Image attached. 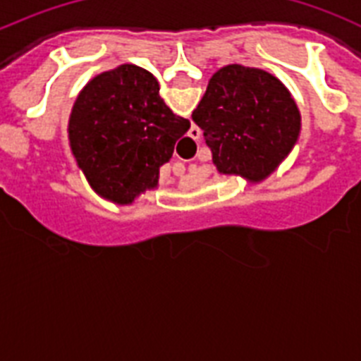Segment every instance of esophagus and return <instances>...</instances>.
Segmentation results:
<instances>
[{"instance_id":"34e87169","label":"esophagus","mask_w":361,"mask_h":361,"mask_svg":"<svg viewBox=\"0 0 361 361\" xmlns=\"http://www.w3.org/2000/svg\"><path fill=\"white\" fill-rule=\"evenodd\" d=\"M190 137L193 139V141H197V139L200 137V130L199 128H191L190 130Z\"/></svg>"}]
</instances>
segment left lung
Wrapping results in <instances>:
<instances>
[{"instance_id": "8db88e82", "label": "left lung", "mask_w": 361, "mask_h": 361, "mask_svg": "<svg viewBox=\"0 0 361 361\" xmlns=\"http://www.w3.org/2000/svg\"><path fill=\"white\" fill-rule=\"evenodd\" d=\"M191 119L204 132L213 164L251 183L269 177L300 135V111L282 81L260 68L216 70Z\"/></svg>"}]
</instances>
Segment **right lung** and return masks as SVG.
<instances>
[{"instance_id":"add662e5","label":"right lung","mask_w":361,"mask_h":361,"mask_svg":"<svg viewBox=\"0 0 361 361\" xmlns=\"http://www.w3.org/2000/svg\"><path fill=\"white\" fill-rule=\"evenodd\" d=\"M188 130L190 121L159 95L157 79L135 65L86 82L68 121L70 148L88 184L121 206L157 188L159 168Z\"/></svg>"}]
</instances>
